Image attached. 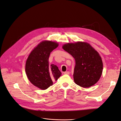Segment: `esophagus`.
<instances>
[{"instance_id": "esophagus-1", "label": "esophagus", "mask_w": 121, "mask_h": 121, "mask_svg": "<svg viewBox=\"0 0 121 121\" xmlns=\"http://www.w3.org/2000/svg\"><path fill=\"white\" fill-rule=\"evenodd\" d=\"M64 74H67V75H69V72L67 71V72H65L64 73Z\"/></svg>"}]
</instances>
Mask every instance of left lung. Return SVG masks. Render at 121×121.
I'll use <instances>...</instances> for the list:
<instances>
[{
  "label": "left lung",
  "instance_id": "8db88e82",
  "mask_svg": "<svg viewBox=\"0 0 121 121\" xmlns=\"http://www.w3.org/2000/svg\"><path fill=\"white\" fill-rule=\"evenodd\" d=\"M63 48L75 60V83L84 88L94 85L100 79L103 69L101 58L97 51L89 44L82 42L65 44Z\"/></svg>",
  "mask_w": 121,
  "mask_h": 121
}]
</instances>
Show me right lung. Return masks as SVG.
Segmentation results:
<instances>
[{"label":"right lung","instance_id":"1","mask_svg":"<svg viewBox=\"0 0 121 121\" xmlns=\"http://www.w3.org/2000/svg\"><path fill=\"white\" fill-rule=\"evenodd\" d=\"M56 42L42 41L32 51L26 63V73L32 84L39 88L45 90L52 86L61 73L56 65H49L50 53L58 46Z\"/></svg>","mask_w":121,"mask_h":121}]
</instances>
